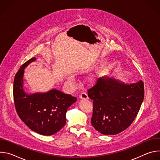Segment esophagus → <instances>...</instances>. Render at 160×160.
<instances>
[{
  "instance_id": "34e87169",
  "label": "esophagus",
  "mask_w": 160,
  "mask_h": 160,
  "mask_svg": "<svg viewBox=\"0 0 160 160\" xmlns=\"http://www.w3.org/2000/svg\"><path fill=\"white\" fill-rule=\"evenodd\" d=\"M80 99H87L88 98V96H87V93L86 92H82L80 94Z\"/></svg>"
}]
</instances>
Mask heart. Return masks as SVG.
I'll return each instance as SVG.
<instances>
[{
  "label": "heart",
  "instance_id": "1",
  "mask_svg": "<svg viewBox=\"0 0 160 160\" xmlns=\"http://www.w3.org/2000/svg\"><path fill=\"white\" fill-rule=\"evenodd\" d=\"M70 79H73V78H72V77H70Z\"/></svg>",
  "mask_w": 160,
  "mask_h": 160
}]
</instances>
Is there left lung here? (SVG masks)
<instances>
[{"label":"left lung","mask_w":160,"mask_h":160,"mask_svg":"<svg viewBox=\"0 0 160 160\" xmlns=\"http://www.w3.org/2000/svg\"><path fill=\"white\" fill-rule=\"evenodd\" d=\"M87 92L93 101L92 125L102 134L115 135L127 129L138 115L144 97V87L141 80L126 85L102 77Z\"/></svg>","instance_id":"8db88e82"}]
</instances>
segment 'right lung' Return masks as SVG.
<instances>
[{"label":"right lung","instance_id":"right-lung-1","mask_svg":"<svg viewBox=\"0 0 160 160\" xmlns=\"http://www.w3.org/2000/svg\"><path fill=\"white\" fill-rule=\"evenodd\" d=\"M36 60L32 58L16 73L13 85V98L20 119L32 130L43 135H51L66 124V113L77 98L56 89L43 94L28 95L22 88L25 68Z\"/></svg>","mask_w":160,"mask_h":160}]
</instances>
